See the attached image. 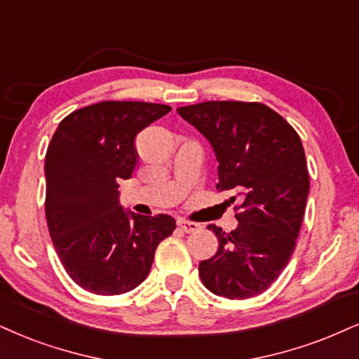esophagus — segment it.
<instances>
[{
	"label": "esophagus",
	"mask_w": 359,
	"mask_h": 359,
	"mask_svg": "<svg viewBox=\"0 0 359 359\" xmlns=\"http://www.w3.org/2000/svg\"><path fill=\"white\" fill-rule=\"evenodd\" d=\"M178 226H180L181 231H184V233H194V231H200L201 224L200 223H194V221L180 218L178 219Z\"/></svg>",
	"instance_id": "34e87169"
}]
</instances>
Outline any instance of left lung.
I'll use <instances>...</instances> for the list:
<instances>
[{
	"mask_svg": "<svg viewBox=\"0 0 359 359\" xmlns=\"http://www.w3.org/2000/svg\"><path fill=\"white\" fill-rule=\"evenodd\" d=\"M178 113L201 131L218 158L219 191H234L238 228L210 224L219 246L200 263L211 293L246 299L266 291L291 259L302 229L309 175L302 138L263 103L203 101Z\"/></svg>",
	"mask_w": 359,
	"mask_h": 359,
	"instance_id": "8db88e82",
	"label": "left lung"
}]
</instances>
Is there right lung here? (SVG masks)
<instances>
[{
    "instance_id": "obj_1",
    "label": "right lung",
    "mask_w": 359,
    "mask_h": 359,
    "mask_svg": "<svg viewBox=\"0 0 359 359\" xmlns=\"http://www.w3.org/2000/svg\"><path fill=\"white\" fill-rule=\"evenodd\" d=\"M170 111L144 101H100L69 113L48 144V229L66 273L90 293L135 290L175 231L170 215H128L118 201L119 180L136 166V135Z\"/></svg>"
}]
</instances>
